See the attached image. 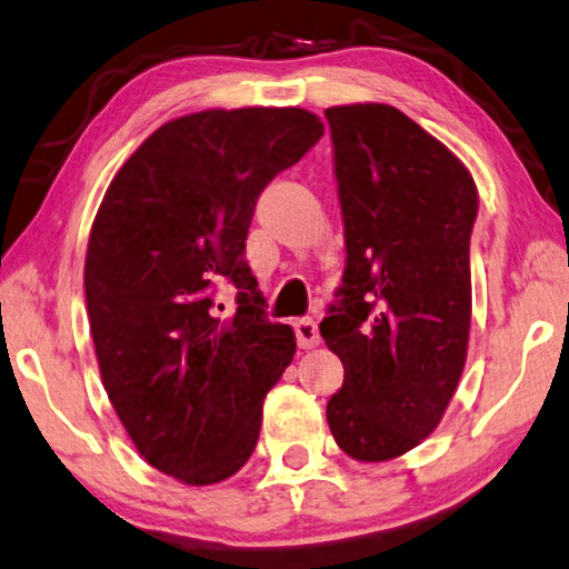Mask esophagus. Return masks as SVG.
I'll use <instances>...</instances> for the list:
<instances>
[{
	"instance_id": "34e87169",
	"label": "esophagus",
	"mask_w": 569,
	"mask_h": 569,
	"mask_svg": "<svg viewBox=\"0 0 569 569\" xmlns=\"http://www.w3.org/2000/svg\"><path fill=\"white\" fill-rule=\"evenodd\" d=\"M293 332H296V342H299V348L309 350V348L319 346V330H317L315 319H309V317L296 319Z\"/></svg>"
}]
</instances>
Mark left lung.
<instances>
[{"label":"left lung","instance_id":"obj_1","mask_svg":"<svg viewBox=\"0 0 569 569\" xmlns=\"http://www.w3.org/2000/svg\"><path fill=\"white\" fill-rule=\"evenodd\" d=\"M346 223V273L319 332L346 379L327 402L358 461L402 456L441 422L467 361L477 186L402 110H325Z\"/></svg>","mask_w":569,"mask_h":569}]
</instances>
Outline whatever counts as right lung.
Returning a JSON list of instances; mask_svg holds the SVG:
<instances>
[{"label": "right lung", "mask_w": 569, "mask_h": 569, "mask_svg": "<svg viewBox=\"0 0 569 569\" xmlns=\"http://www.w3.org/2000/svg\"><path fill=\"white\" fill-rule=\"evenodd\" d=\"M301 108L203 110L159 126L128 157L94 216L84 296L100 376L151 467L213 485L244 467L262 399L296 353L266 317L244 260L254 206L322 139ZM238 288L221 318L214 288Z\"/></svg>", "instance_id": "right-lung-1"}]
</instances>
